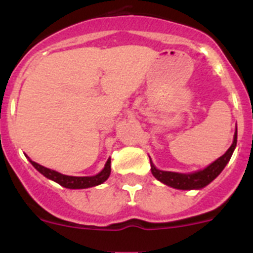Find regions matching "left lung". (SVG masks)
I'll list each match as a JSON object with an SVG mask.
<instances>
[{"label":"left lung","mask_w":253,"mask_h":253,"mask_svg":"<svg viewBox=\"0 0 253 253\" xmlns=\"http://www.w3.org/2000/svg\"><path fill=\"white\" fill-rule=\"evenodd\" d=\"M237 146V128L234 133L233 143L232 146L228 148V151L223 154L222 157L214 161L211 165L202 171H196L193 173H178V172H169V171H161L156 169L154 165L151 161V171L152 175L157 178L158 181L163 182L167 186H171L173 189L178 190H199L209 185L216 176L223 171L229 160H231L232 154H233L234 148Z\"/></svg>","instance_id":"obj_1"}]
</instances>
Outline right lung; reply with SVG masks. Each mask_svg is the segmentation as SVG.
<instances>
[{
	"instance_id": "obj_1",
	"label": "right lung",
	"mask_w": 253,
	"mask_h": 253,
	"mask_svg": "<svg viewBox=\"0 0 253 253\" xmlns=\"http://www.w3.org/2000/svg\"><path fill=\"white\" fill-rule=\"evenodd\" d=\"M31 165L38 169V171L42 173V175L45 176L49 180L55 181L57 184L62 185L63 187H67V189H87V187H92L97 186V185L102 184L105 181L109 178L111 172V160L109 158L105 165V167L102 169L101 172H99L97 175L95 176H84V177H77V176H67L63 175V173H59V172L54 171V169H46V167L42 166L39 163L31 161Z\"/></svg>"
}]
</instances>
